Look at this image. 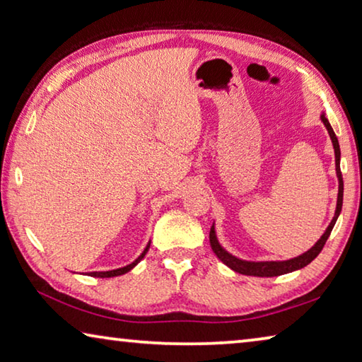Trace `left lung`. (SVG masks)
I'll return each mask as SVG.
<instances>
[{"instance_id":"left-lung-1","label":"left lung","mask_w":362,"mask_h":362,"mask_svg":"<svg viewBox=\"0 0 362 362\" xmlns=\"http://www.w3.org/2000/svg\"><path fill=\"white\" fill-rule=\"evenodd\" d=\"M321 119L324 122V126L327 127V132L330 139H332V144H334V150H335V164H337V177H339V198H337V209H335V216L332 218V222L327 226V230L324 231V235L321 236V240L317 241L313 247H311L308 252H305L302 255L296 257V259H291V260H286V262H244L236 259V257H233L231 254L226 252V250L220 246L217 238H216V231H214V226L211 228L209 233V241H211V247L214 250V254H216L220 260H222L226 267H230L231 269H235V272L241 273V274H246V276H265V278H272V276H279V274H286V273H291L293 269H298V268H303L308 265L310 262H313L320 252L324 247V244H326L327 238L330 236V231H332L334 225L337 222V218H339V214L341 211V204H343V177L340 173V145H339V140H337L335 132L332 129V126L329 124V121L326 116H321Z\"/></svg>"}]
</instances>
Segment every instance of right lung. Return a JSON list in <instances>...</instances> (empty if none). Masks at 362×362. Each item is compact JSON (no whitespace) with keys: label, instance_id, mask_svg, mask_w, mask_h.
<instances>
[{"label":"right lung","instance_id":"1","mask_svg":"<svg viewBox=\"0 0 362 362\" xmlns=\"http://www.w3.org/2000/svg\"><path fill=\"white\" fill-rule=\"evenodd\" d=\"M148 249H150V243H148V246L145 247L142 255H140L136 262H132L131 265L122 267V268H118V269H112V272H93V273H89V276H94V278H113V276H119V274H124V273L129 272V269H132L134 267H136L140 260L144 259L145 254L148 252Z\"/></svg>","mask_w":362,"mask_h":362}]
</instances>
